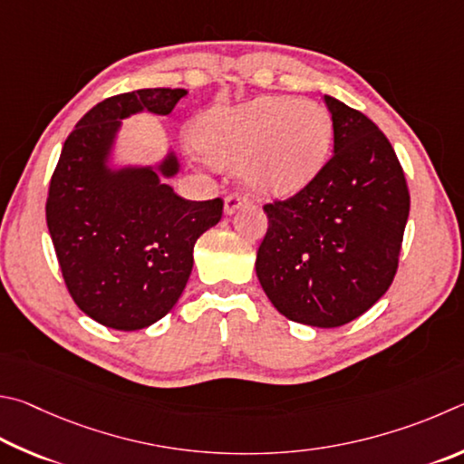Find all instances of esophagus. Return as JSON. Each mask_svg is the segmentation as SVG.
Instances as JSON below:
<instances>
[{"label":"esophagus","instance_id":"34e87169","mask_svg":"<svg viewBox=\"0 0 464 464\" xmlns=\"http://www.w3.org/2000/svg\"><path fill=\"white\" fill-rule=\"evenodd\" d=\"M245 203H246L245 195H240V193H237V191L227 193L226 198H224V214H226V216H232L234 211L240 209L242 206H245Z\"/></svg>","mask_w":464,"mask_h":464}]
</instances>
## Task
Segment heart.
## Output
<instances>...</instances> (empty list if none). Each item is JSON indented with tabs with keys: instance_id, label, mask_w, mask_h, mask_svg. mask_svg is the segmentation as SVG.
<instances>
[{
	"instance_id": "1",
	"label": "heart",
	"mask_w": 464,
	"mask_h": 464,
	"mask_svg": "<svg viewBox=\"0 0 464 464\" xmlns=\"http://www.w3.org/2000/svg\"><path fill=\"white\" fill-rule=\"evenodd\" d=\"M193 144L218 167H240L242 181L258 198H289L326 165L332 120L318 103L258 97L201 116Z\"/></svg>"
}]
</instances>
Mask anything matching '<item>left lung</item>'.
Returning <instances> with one entry per match:
<instances>
[{
	"instance_id": "left-lung-1",
	"label": "left lung",
	"mask_w": 464,
	"mask_h": 464,
	"mask_svg": "<svg viewBox=\"0 0 464 464\" xmlns=\"http://www.w3.org/2000/svg\"><path fill=\"white\" fill-rule=\"evenodd\" d=\"M334 154L310 185L265 206L256 277L285 318L338 328L393 283L410 216L405 175L387 136L359 110L324 95Z\"/></svg>"
}]
</instances>
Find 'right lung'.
Instances as JSON below:
<instances>
[{
	"mask_svg": "<svg viewBox=\"0 0 464 464\" xmlns=\"http://www.w3.org/2000/svg\"><path fill=\"white\" fill-rule=\"evenodd\" d=\"M185 89H138L89 110L61 150L46 199L63 279L89 318L113 330H142L167 315L193 269V246L222 218L224 201L179 198L159 165L111 167L121 120L140 111L169 116Z\"/></svg>",
	"mask_w": 464,
	"mask_h": 464,
	"instance_id": "1",
	"label": "right lung"
}]
</instances>
